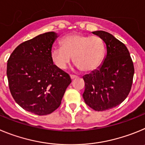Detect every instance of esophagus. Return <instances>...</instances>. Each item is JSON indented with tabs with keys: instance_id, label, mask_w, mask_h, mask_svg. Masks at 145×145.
<instances>
[{
	"instance_id": "1",
	"label": "esophagus",
	"mask_w": 145,
	"mask_h": 145,
	"mask_svg": "<svg viewBox=\"0 0 145 145\" xmlns=\"http://www.w3.org/2000/svg\"><path fill=\"white\" fill-rule=\"evenodd\" d=\"M70 77H71V79L73 80V79H76V78H77V76H75V75H70Z\"/></svg>"
}]
</instances>
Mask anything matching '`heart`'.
Returning <instances> with one entry per match:
<instances>
[{
	"label": "heart",
	"mask_w": 145,
	"mask_h": 145,
	"mask_svg": "<svg viewBox=\"0 0 145 145\" xmlns=\"http://www.w3.org/2000/svg\"><path fill=\"white\" fill-rule=\"evenodd\" d=\"M61 45L51 51L52 61L61 69H66L72 57L77 69L84 72L96 70L103 60L105 43L98 36L71 34L61 39Z\"/></svg>",
	"instance_id": "1"
}]
</instances>
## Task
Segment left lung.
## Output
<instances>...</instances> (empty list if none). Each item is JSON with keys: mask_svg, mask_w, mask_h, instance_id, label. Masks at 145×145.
Instances as JSON below:
<instances>
[{"mask_svg": "<svg viewBox=\"0 0 145 145\" xmlns=\"http://www.w3.org/2000/svg\"><path fill=\"white\" fill-rule=\"evenodd\" d=\"M106 45L107 53L97 69L83 76L85 103L97 111L108 110L121 104L131 90L134 68L130 53L123 43L111 34L95 31Z\"/></svg>", "mask_w": 145, "mask_h": 145, "instance_id": "8db88e82", "label": "left lung"}]
</instances>
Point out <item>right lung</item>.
<instances>
[{
    "mask_svg": "<svg viewBox=\"0 0 145 145\" xmlns=\"http://www.w3.org/2000/svg\"><path fill=\"white\" fill-rule=\"evenodd\" d=\"M58 37L54 32L41 34L16 47L8 60L12 97L23 109L38 116L56 110L71 82L52 61V46Z\"/></svg>",
    "mask_w": 145,
    "mask_h": 145,
    "instance_id": "add662e5",
    "label": "right lung"
}]
</instances>
